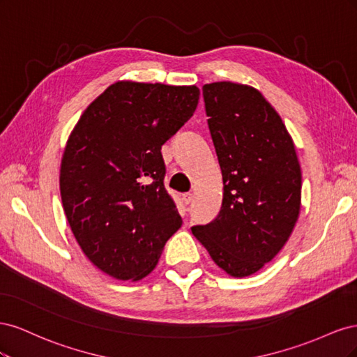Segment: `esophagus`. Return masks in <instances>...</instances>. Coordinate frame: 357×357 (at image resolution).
Segmentation results:
<instances>
[{"label":"esophagus","instance_id":"esophagus-1","mask_svg":"<svg viewBox=\"0 0 357 357\" xmlns=\"http://www.w3.org/2000/svg\"><path fill=\"white\" fill-rule=\"evenodd\" d=\"M181 199H183V202H185V205H189L190 202H192V199H193V195H192V193H183V195H181Z\"/></svg>","mask_w":357,"mask_h":357}]
</instances>
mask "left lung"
<instances>
[{
  "label": "left lung",
  "mask_w": 357,
  "mask_h": 357,
  "mask_svg": "<svg viewBox=\"0 0 357 357\" xmlns=\"http://www.w3.org/2000/svg\"><path fill=\"white\" fill-rule=\"evenodd\" d=\"M223 180L220 211L192 234L232 277L259 271L282 250L301 208V168L282 117L252 86H202Z\"/></svg>",
  "instance_id": "1"
}]
</instances>
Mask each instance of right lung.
<instances>
[{"mask_svg":"<svg viewBox=\"0 0 357 357\" xmlns=\"http://www.w3.org/2000/svg\"><path fill=\"white\" fill-rule=\"evenodd\" d=\"M197 86L117 82L82 114L61 164V198L89 261L146 277L181 226L160 149L197 110Z\"/></svg>","mask_w":357,"mask_h":357,"instance_id":"right-lung-1","label":"right lung"}]
</instances>
